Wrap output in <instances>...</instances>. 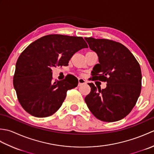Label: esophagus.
Returning a JSON list of instances; mask_svg holds the SVG:
<instances>
[{
	"instance_id": "1",
	"label": "esophagus",
	"mask_w": 154,
	"mask_h": 154,
	"mask_svg": "<svg viewBox=\"0 0 154 154\" xmlns=\"http://www.w3.org/2000/svg\"><path fill=\"white\" fill-rule=\"evenodd\" d=\"M79 85H82V84H85V83H86V81H85V79H79Z\"/></svg>"
}]
</instances>
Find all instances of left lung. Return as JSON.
Returning a JSON list of instances; mask_svg holds the SVG:
<instances>
[{
  "instance_id": "obj_1",
  "label": "left lung",
  "mask_w": 154,
  "mask_h": 154,
  "mask_svg": "<svg viewBox=\"0 0 154 154\" xmlns=\"http://www.w3.org/2000/svg\"><path fill=\"white\" fill-rule=\"evenodd\" d=\"M85 40L99 57V63L93 67L91 80L107 83L102 90H97L93 83H88L91 92L85 101L97 119L108 122L122 119L131 112L141 92L140 64L119 42L93 38Z\"/></svg>"
}]
</instances>
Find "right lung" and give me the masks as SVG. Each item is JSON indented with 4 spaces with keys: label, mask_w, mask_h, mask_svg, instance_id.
Here are the masks:
<instances>
[{
    "label": "right lung",
    "mask_w": 154,
    "mask_h": 154,
    "mask_svg": "<svg viewBox=\"0 0 154 154\" xmlns=\"http://www.w3.org/2000/svg\"><path fill=\"white\" fill-rule=\"evenodd\" d=\"M88 45L82 37L50 34L38 39L22 52L13 85L22 107L35 117L50 116L60 109L67 91L76 87L75 77L54 81L52 67L67 66L77 51Z\"/></svg>",
    "instance_id": "obj_1"
}]
</instances>
